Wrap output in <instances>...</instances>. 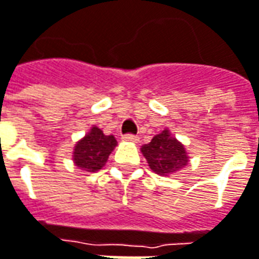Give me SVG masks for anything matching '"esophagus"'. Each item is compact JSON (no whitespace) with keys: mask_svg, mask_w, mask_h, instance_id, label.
<instances>
[{"mask_svg":"<svg viewBox=\"0 0 259 259\" xmlns=\"http://www.w3.org/2000/svg\"><path fill=\"white\" fill-rule=\"evenodd\" d=\"M123 141H126V142H133V144H136V142L139 141V138H138V136H135V135H124V136H123Z\"/></svg>","mask_w":259,"mask_h":259,"instance_id":"34e87169","label":"esophagus"}]
</instances>
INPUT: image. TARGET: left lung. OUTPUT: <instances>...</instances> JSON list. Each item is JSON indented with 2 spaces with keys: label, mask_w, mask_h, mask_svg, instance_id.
<instances>
[{
  "label": "left lung",
  "mask_w": 259,
  "mask_h": 259,
  "mask_svg": "<svg viewBox=\"0 0 259 259\" xmlns=\"http://www.w3.org/2000/svg\"><path fill=\"white\" fill-rule=\"evenodd\" d=\"M141 152L148 161L149 168L162 177L176 175L183 170L190 161L185 145L176 139L168 129L155 135L149 144L141 148Z\"/></svg>",
  "instance_id": "8db88e82"
}]
</instances>
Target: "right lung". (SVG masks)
<instances>
[{
	"instance_id": "add662e5",
	"label": "right lung",
	"mask_w": 259,
	"mask_h": 259,
	"mask_svg": "<svg viewBox=\"0 0 259 259\" xmlns=\"http://www.w3.org/2000/svg\"><path fill=\"white\" fill-rule=\"evenodd\" d=\"M117 146L113 135H105L102 130L92 126L91 130L79 139L73 149V162L77 168L86 173L99 171Z\"/></svg>"
}]
</instances>
